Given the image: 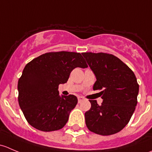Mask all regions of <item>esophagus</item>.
Returning <instances> with one entry per match:
<instances>
[{"mask_svg": "<svg viewBox=\"0 0 152 152\" xmlns=\"http://www.w3.org/2000/svg\"><path fill=\"white\" fill-rule=\"evenodd\" d=\"M84 100H85V98L84 97H82V96H79V97H78V102H79V103H81V102H83Z\"/></svg>", "mask_w": 152, "mask_h": 152, "instance_id": "esophagus-1", "label": "esophagus"}]
</instances>
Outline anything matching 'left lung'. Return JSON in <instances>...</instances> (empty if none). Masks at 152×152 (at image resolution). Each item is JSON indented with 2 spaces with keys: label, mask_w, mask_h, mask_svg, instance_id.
I'll return each mask as SVG.
<instances>
[{
  "label": "left lung",
  "mask_w": 152,
  "mask_h": 152,
  "mask_svg": "<svg viewBox=\"0 0 152 152\" xmlns=\"http://www.w3.org/2000/svg\"><path fill=\"white\" fill-rule=\"evenodd\" d=\"M82 54L96 77L93 90H102L103 99L102 105L90 100L91 107L85 114L87 127L101 135L119 132L129 123L137 106L139 85L135 75L113 54Z\"/></svg>",
  "instance_id": "1"
}]
</instances>
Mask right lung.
I'll return each mask as SVG.
<instances>
[{
	"mask_svg": "<svg viewBox=\"0 0 152 152\" xmlns=\"http://www.w3.org/2000/svg\"><path fill=\"white\" fill-rule=\"evenodd\" d=\"M76 67H87L80 53L49 52L28 62L18 80V102L28 123L35 129L51 132L63 128L77 104L73 95H59Z\"/></svg>",
	"mask_w": 152,
	"mask_h": 152,
	"instance_id": "1",
	"label": "right lung"
}]
</instances>
